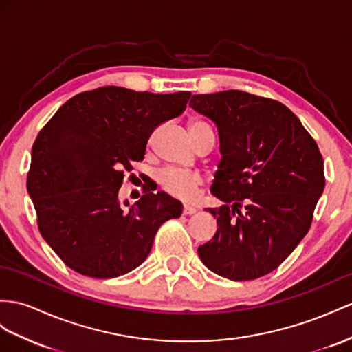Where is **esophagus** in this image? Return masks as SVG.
<instances>
[{
	"label": "esophagus",
	"mask_w": 352,
	"mask_h": 352,
	"mask_svg": "<svg viewBox=\"0 0 352 352\" xmlns=\"http://www.w3.org/2000/svg\"><path fill=\"white\" fill-rule=\"evenodd\" d=\"M195 212H196V208H195V206L184 205V208H183V214H184V215H193Z\"/></svg>",
	"instance_id": "1"
}]
</instances>
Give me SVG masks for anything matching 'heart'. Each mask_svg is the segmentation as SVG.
Masks as SVG:
<instances>
[{
	"label": "heart",
	"instance_id": "obj_1",
	"mask_svg": "<svg viewBox=\"0 0 352 352\" xmlns=\"http://www.w3.org/2000/svg\"><path fill=\"white\" fill-rule=\"evenodd\" d=\"M205 129H211V128L204 122L190 123L192 135ZM155 133H153V137H155ZM157 182L162 190H164L166 195L173 196L179 201H192L196 197L197 192H199V187L202 186L204 179H202V175L199 173H196V170L168 166L160 170L157 175Z\"/></svg>",
	"mask_w": 352,
	"mask_h": 352
}]
</instances>
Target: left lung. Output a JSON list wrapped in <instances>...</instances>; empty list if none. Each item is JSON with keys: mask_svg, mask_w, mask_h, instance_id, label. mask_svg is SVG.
<instances>
[{"mask_svg": "<svg viewBox=\"0 0 352 352\" xmlns=\"http://www.w3.org/2000/svg\"><path fill=\"white\" fill-rule=\"evenodd\" d=\"M190 107L219 129L223 159L211 186L217 232L197 248L232 281L275 270L308 233L324 190L317 142L288 108L242 90L193 95Z\"/></svg>", "mask_w": 352, "mask_h": 352, "instance_id": "8db88e82", "label": "left lung"}]
</instances>
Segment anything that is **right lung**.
Segmentation results:
<instances>
[{
  "label": "right lung",
  "mask_w": 352,
  "mask_h": 352,
  "mask_svg": "<svg viewBox=\"0 0 352 352\" xmlns=\"http://www.w3.org/2000/svg\"><path fill=\"white\" fill-rule=\"evenodd\" d=\"M190 95L86 90L38 132L26 187L41 236L68 267L90 278L128 274L147 258L162 224L182 215V204L164 192L144 187L131 208L117 195L151 132L182 114Z\"/></svg>",
  "instance_id": "1"
}]
</instances>
